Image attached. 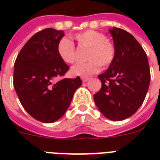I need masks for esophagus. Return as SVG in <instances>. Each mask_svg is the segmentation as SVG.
I'll return each mask as SVG.
<instances>
[{
    "mask_svg": "<svg viewBox=\"0 0 160 160\" xmlns=\"http://www.w3.org/2000/svg\"><path fill=\"white\" fill-rule=\"evenodd\" d=\"M89 79H90V78H88V77H82V78H81V80H82L83 82H87L88 80H89Z\"/></svg>",
    "mask_w": 160,
    "mask_h": 160,
    "instance_id": "1",
    "label": "esophagus"
}]
</instances>
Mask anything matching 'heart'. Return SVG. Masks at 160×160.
I'll use <instances>...</instances> for the list:
<instances>
[{"label": "heart", "instance_id": "obj_1", "mask_svg": "<svg viewBox=\"0 0 160 160\" xmlns=\"http://www.w3.org/2000/svg\"><path fill=\"white\" fill-rule=\"evenodd\" d=\"M75 41L81 47L88 48L86 52L87 62L77 64L71 68V74L79 76H89L100 70V65L108 67L114 61L116 49L114 44L107 38L106 35L95 30L80 32L75 35ZM60 58L67 64H73L76 60L74 44L68 39H61L57 46Z\"/></svg>", "mask_w": 160, "mask_h": 160}]
</instances>
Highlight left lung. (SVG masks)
<instances>
[{
  "label": "left lung",
  "mask_w": 160,
  "mask_h": 160,
  "mask_svg": "<svg viewBox=\"0 0 160 160\" xmlns=\"http://www.w3.org/2000/svg\"><path fill=\"white\" fill-rule=\"evenodd\" d=\"M116 49L114 61L98 75L102 86L94 95L98 109L107 119L118 121L132 116L144 102L150 82L148 57L128 31L109 30Z\"/></svg>",
  "instance_id": "8db88e82"
}]
</instances>
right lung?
Listing matches in <instances>:
<instances>
[{
    "label": "right lung",
    "instance_id": "obj_1",
    "mask_svg": "<svg viewBox=\"0 0 160 160\" xmlns=\"http://www.w3.org/2000/svg\"><path fill=\"white\" fill-rule=\"evenodd\" d=\"M64 31L47 28L36 33L21 49L14 65L13 85L20 102L34 119L53 123L64 115L82 81L60 79L70 67L57 53Z\"/></svg>",
    "mask_w": 160,
    "mask_h": 160
}]
</instances>
